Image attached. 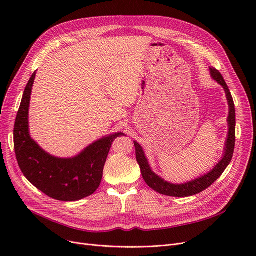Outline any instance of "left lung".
I'll return each instance as SVG.
<instances>
[{
	"mask_svg": "<svg viewBox=\"0 0 256 256\" xmlns=\"http://www.w3.org/2000/svg\"><path fill=\"white\" fill-rule=\"evenodd\" d=\"M210 74L212 78L216 80L219 85L223 87L226 94L228 108H230V112H228V117H227L228 132H227V137L225 140L224 152L221 160L216 165H214V167L212 170L202 174V176H198L197 178L186 182L184 184L169 182L164 178L158 176V174H156L152 171L148 163V160H147L145 156L144 150L142 148V146L137 141H134V145H135V148H136V158L140 166L143 180L147 184H148L150 188H152V190H154L160 194L172 196V197H188V196L196 195L208 189L210 184H212L214 182H216L222 176V173L227 168V166L232 162L234 150V144H236L234 104L230 91L228 89L222 74L217 70H214V67H210Z\"/></svg>",
	"mask_w": 256,
	"mask_h": 256,
	"instance_id": "left-lung-1",
	"label": "left lung"
}]
</instances>
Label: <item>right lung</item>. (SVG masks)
I'll return each instance as SVG.
<instances>
[{
    "mask_svg": "<svg viewBox=\"0 0 256 256\" xmlns=\"http://www.w3.org/2000/svg\"><path fill=\"white\" fill-rule=\"evenodd\" d=\"M36 72L26 86L14 124V150L18 166L38 190L60 201H76L98 190L113 141L124 136L115 132L94 141L72 158L52 156L30 135L29 106Z\"/></svg>",
    "mask_w": 256,
    "mask_h": 256,
    "instance_id": "add662e5",
    "label": "right lung"
}]
</instances>
